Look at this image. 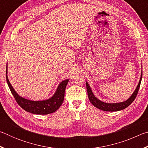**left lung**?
<instances>
[{"label": "left lung", "mask_w": 148, "mask_h": 148, "mask_svg": "<svg viewBox=\"0 0 148 148\" xmlns=\"http://www.w3.org/2000/svg\"><path fill=\"white\" fill-rule=\"evenodd\" d=\"M142 78V70L141 72V76H140V78L139 80L138 84L136 87V88L135 89L133 93L131 95V96L129 98L125 101L123 102H116V103H108V102H104L103 101H101V100L97 99L95 95L92 92L91 87L88 84V82H86V87H87V94H88V98L89 99L90 102H91L92 104L95 107L101 110L106 112H117L119 111V110H123L126 108L127 107H128L130 104H131L132 102L134 101V100L136 97V95L138 91L140 84H141Z\"/></svg>", "instance_id": "1"}]
</instances>
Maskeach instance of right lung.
Instances as JSON below:
<instances>
[{"label":"right lung","instance_id":"obj_1","mask_svg":"<svg viewBox=\"0 0 148 148\" xmlns=\"http://www.w3.org/2000/svg\"><path fill=\"white\" fill-rule=\"evenodd\" d=\"M7 74H8V65H6L7 84L17 104L25 111L31 114L38 115L51 114L58 110L63 102L65 89L69 81V79L63 80L59 84L55 93L49 99L43 101H32V100L25 99L17 93L10 82Z\"/></svg>","mask_w":148,"mask_h":148}]
</instances>
